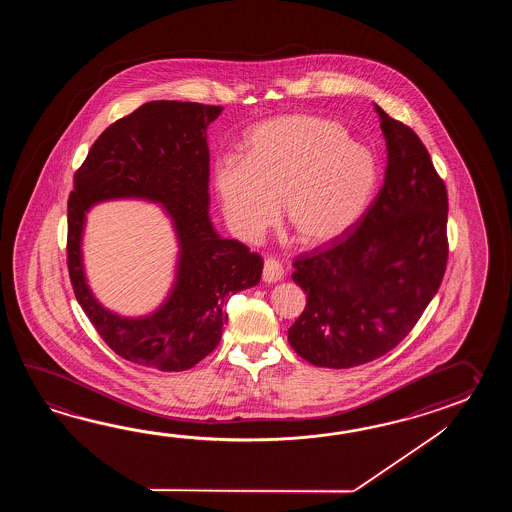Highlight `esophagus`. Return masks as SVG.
<instances>
[{
    "instance_id": "34e87169",
    "label": "esophagus",
    "mask_w": 512,
    "mask_h": 512,
    "mask_svg": "<svg viewBox=\"0 0 512 512\" xmlns=\"http://www.w3.org/2000/svg\"><path fill=\"white\" fill-rule=\"evenodd\" d=\"M283 278L282 263L274 258H265L263 261V282L276 283Z\"/></svg>"
}]
</instances>
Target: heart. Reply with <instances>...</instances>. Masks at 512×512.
I'll list each match as a JSON object with an SVG mask.
<instances>
[{"mask_svg":"<svg viewBox=\"0 0 512 512\" xmlns=\"http://www.w3.org/2000/svg\"><path fill=\"white\" fill-rule=\"evenodd\" d=\"M381 166L368 146L337 120L283 115L258 124L245 157H223L214 188L230 229L256 241L282 207L283 225L304 247H326L346 236L370 207Z\"/></svg>","mask_w":512,"mask_h":512,"instance_id":"heart-1","label":"heart"}]
</instances>
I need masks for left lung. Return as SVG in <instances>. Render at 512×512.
I'll use <instances>...</instances> for the list:
<instances>
[{"label": "left lung", "mask_w": 512, "mask_h": 512, "mask_svg": "<svg viewBox=\"0 0 512 512\" xmlns=\"http://www.w3.org/2000/svg\"><path fill=\"white\" fill-rule=\"evenodd\" d=\"M388 166L375 201L344 240L294 260L307 294L289 344L320 368H355L395 348L445 276V183L414 130L375 104Z\"/></svg>", "instance_id": "1"}]
</instances>
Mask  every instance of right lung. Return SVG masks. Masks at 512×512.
<instances>
[{
    "label": "right lung",
    "mask_w": 512,
    "mask_h": 512,
    "mask_svg": "<svg viewBox=\"0 0 512 512\" xmlns=\"http://www.w3.org/2000/svg\"><path fill=\"white\" fill-rule=\"evenodd\" d=\"M221 111L177 100L142 104L91 146L67 203V267L78 304L109 348L153 370H190L205 359L229 320L230 296L260 282L261 256L238 240L221 238L208 216L207 128ZM115 198L157 202L173 219L180 247L175 283L148 316L109 312L86 283V212Z\"/></svg>",
    "instance_id": "add662e5"
}]
</instances>
